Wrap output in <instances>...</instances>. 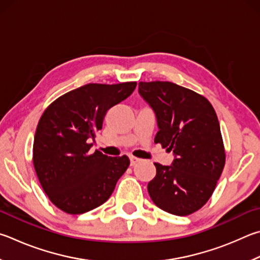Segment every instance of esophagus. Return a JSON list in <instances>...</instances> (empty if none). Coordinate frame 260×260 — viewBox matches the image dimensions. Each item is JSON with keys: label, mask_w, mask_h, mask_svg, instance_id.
<instances>
[{"label": "esophagus", "mask_w": 260, "mask_h": 260, "mask_svg": "<svg viewBox=\"0 0 260 260\" xmlns=\"http://www.w3.org/2000/svg\"><path fill=\"white\" fill-rule=\"evenodd\" d=\"M129 160H131V165H132V166H134V165H136V164H138V162L140 161V159L134 157V155H131Z\"/></svg>", "instance_id": "esophagus-1"}]
</instances>
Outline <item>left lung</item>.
Wrapping results in <instances>:
<instances>
[{"label": "left lung", "instance_id": "left-lung-1", "mask_svg": "<svg viewBox=\"0 0 260 260\" xmlns=\"http://www.w3.org/2000/svg\"><path fill=\"white\" fill-rule=\"evenodd\" d=\"M139 93L157 117L154 143L175 154L172 166L154 162L150 198L169 214L191 215L209 200L225 166L215 109L205 96L171 82H140Z\"/></svg>", "mask_w": 260, "mask_h": 260}]
</instances>
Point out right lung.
<instances>
[{"mask_svg": "<svg viewBox=\"0 0 260 260\" xmlns=\"http://www.w3.org/2000/svg\"><path fill=\"white\" fill-rule=\"evenodd\" d=\"M136 82L86 84L56 99L37 125L32 164L46 196L67 214L92 210L109 199L129 166L127 155L91 153L107 111L128 98Z\"/></svg>", "mask_w": 260, "mask_h": 260, "instance_id": "1", "label": "right lung"}]
</instances>
